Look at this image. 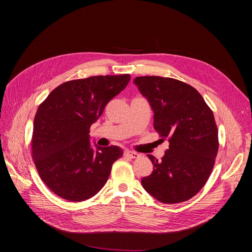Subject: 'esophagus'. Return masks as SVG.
<instances>
[{
	"label": "esophagus",
	"instance_id": "34e87169",
	"mask_svg": "<svg viewBox=\"0 0 252 252\" xmlns=\"http://www.w3.org/2000/svg\"><path fill=\"white\" fill-rule=\"evenodd\" d=\"M125 156L128 157V158H138L140 157L139 154H136V152H133V151H130V150H126Z\"/></svg>",
	"mask_w": 252,
	"mask_h": 252
}]
</instances>
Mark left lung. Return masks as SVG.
Masks as SVG:
<instances>
[{"label": "left lung", "instance_id": "8db88e82", "mask_svg": "<svg viewBox=\"0 0 252 252\" xmlns=\"http://www.w3.org/2000/svg\"><path fill=\"white\" fill-rule=\"evenodd\" d=\"M133 82L151 105L161 141L169 142L159 161L148 155L154 171L142 185L161 203L188 201L206 184L216 163L219 132L213 112L199 91L182 81L146 75Z\"/></svg>", "mask_w": 252, "mask_h": 252}]
</instances>
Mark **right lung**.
Masks as SVG:
<instances>
[{"label":"right lung","mask_w":252,"mask_h":252,"mask_svg":"<svg viewBox=\"0 0 252 252\" xmlns=\"http://www.w3.org/2000/svg\"><path fill=\"white\" fill-rule=\"evenodd\" d=\"M130 81V74L94 75L68 81L40 104L33 121L32 156L41 180L70 202L90 199L104 187L118 146L90 147V126Z\"/></svg>","instance_id":"1"}]
</instances>
